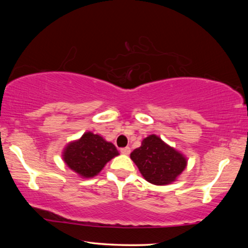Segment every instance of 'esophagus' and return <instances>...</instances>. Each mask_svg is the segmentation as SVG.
<instances>
[{"instance_id":"1","label":"esophagus","mask_w":248,"mask_h":248,"mask_svg":"<svg viewBox=\"0 0 248 248\" xmlns=\"http://www.w3.org/2000/svg\"><path fill=\"white\" fill-rule=\"evenodd\" d=\"M120 152H121V154H123V155H130V152H131L130 147H124V148H121V149H120Z\"/></svg>"}]
</instances>
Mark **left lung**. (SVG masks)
Segmentation results:
<instances>
[{
	"label": "left lung",
	"mask_w": 248,
	"mask_h": 248,
	"mask_svg": "<svg viewBox=\"0 0 248 248\" xmlns=\"http://www.w3.org/2000/svg\"><path fill=\"white\" fill-rule=\"evenodd\" d=\"M130 156L146 180L155 186H166L176 181L187 163L181 152L155 134L144 139L141 146L133 150Z\"/></svg>",
	"instance_id": "8db88e82"
}]
</instances>
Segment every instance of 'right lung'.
Returning <instances> with one entry per match:
<instances>
[{"mask_svg":"<svg viewBox=\"0 0 248 248\" xmlns=\"http://www.w3.org/2000/svg\"><path fill=\"white\" fill-rule=\"evenodd\" d=\"M116 147L102 136L86 132L78 140L68 144L62 152L67 166L83 178H93L113 157L118 155Z\"/></svg>","mask_w":248,"mask_h":248,"instance_id":"obj_1","label":"right lung"}]
</instances>
